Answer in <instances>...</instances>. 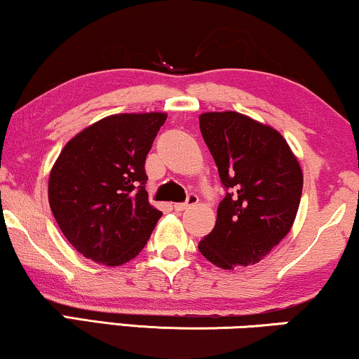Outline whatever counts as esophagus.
Segmentation results:
<instances>
[{
	"instance_id": "34e87169",
	"label": "esophagus",
	"mask_w": 359,
	"mask_h": 359,
	"mask_svg": "<svg viewBox=\"0 0 359 359\" xmlns=\"http://www.w3.org/2000/svg\"><path fill=\"white\" fill-rule=\"evenodd\" d=\"M198 201H199L198 196H196L194 193H191L188 196V199H186V203H178V204H175L173 208H175V210H178V212H181V210H186V209H189L191 205L198 204Z\"/></svg>"
}]
</instances>
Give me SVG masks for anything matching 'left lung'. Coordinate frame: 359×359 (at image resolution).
I'll return each mask as SVG.
<instances>
[{
	"label": "left lung",
	"instance_id": "8db88e82",
	"mask_svg": "<svg viewBox=\"0 0 359 359\" xmlns=\"http://www.w3.org/2000/svg\"><path fill=\"white\" fill-rule=\"evenodd\" d=\"M199 127L227 189L199 252L222 269L258 263L292 227L301 165L276 129L240 112H204Z\"/></svg>",
	"mask_w": 359,
	"mask_h": 359
}]
</instances>
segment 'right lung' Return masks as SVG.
<instances>
[{
  "label": "right lung",
  "mask_w": 359,
  "mask_h": 359,
  "mask_svg": "<svg viewBox=\"0 0 359 359\" xmlns=\"http://www.w3.org/2000/svg\"><path fill=\"white\" fill-rule=\"evenodd\" d=\"M165 112L114 114L76 134L48 178V204L76 252L106 266L130 262L161 212L149 203L145 158Z\"/></svg>",
  "instance_id": "add662e5"
}]
</instances>
